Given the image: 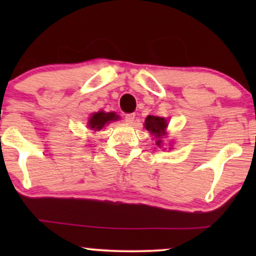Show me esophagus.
I'll list each match as a JSON object with an SVG mask.
<instances>
[{"label":"esophagus","mask_w":256,"mask_h":256,"mask_svg":"<svg viewBox=\"0 0 256 256\" xmlns=\"http://www.w3.org/2000/svg\"><path fill=\"white\" fill-rule=\"evenodd\" d=\"M134 119H136V116H134V113L125 114V122H128V124H134Z\"/></svg>","instance_id":"obj_1"}]
</instances>
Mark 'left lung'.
Returning a JSON list of instances; mask_svg holds the SVG:
<instances>
[{
    "label": "left lung",
    "instance_id": "8db88e82",
    "mask_svg": "<svg viewBox=\"0 0 256 256\" xmlns=\"http://www.w3.org/2000/svg\"><path fill=\"white\" fill-rule=\"evenodd\" d=\"M146 128L152 134H154L158 138L156 144L160 146L162 140H160L161 137L165 134V128L167 126V122L165 118H160V116H148L146 119Z\"/></svg>",
    "mask_w": 256,
    "mask_h": 256
}]
</instances>
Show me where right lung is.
I'll return each mask as SVG.
<instances>
[{
  "label": "right lung",
  "mask_w": 256,
  "mask_h": 256,
  "mask_svg": "<svg viewBox=\"0 0 256 256\" xmlns=\"http://www.w3.org/2000/svg\"><path fill=\"white\" fill-rule=\"evenodd\" d=\"M119 116L116 113H104V112H98L91 116L89 119V128L94 131H100L106 124H110L113 120H116Z\"/></svg>",
  "instance_id": "obj_1"
}]
</instances>
